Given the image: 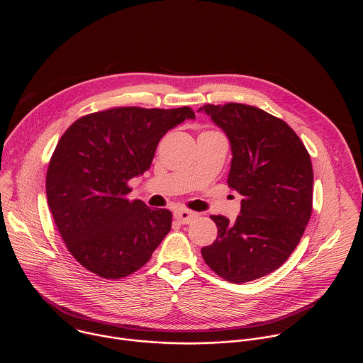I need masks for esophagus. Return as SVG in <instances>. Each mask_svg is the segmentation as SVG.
<instances>
[{
    "mask_svg": "<svg viewBox=\"0 0 363 363\" xmlns=\"http://www.w3.org/2000/svg\"><path fill=\"white\" fill-rule=\"evenodd\" d=\"M174 216H175V218H177L179 223H182V224H189L195 217H198L196 213H192V211H189V210H177Z\"/></svg>",
    "mask_w": 363,
    "mask_h": 363,
    "instance_id": "esophagus-1",
    "label": "esophagus"
}]
</instances>
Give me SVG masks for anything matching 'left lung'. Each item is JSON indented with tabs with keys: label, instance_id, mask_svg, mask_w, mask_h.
<instances>
[{
	"label": "left lung",
	"instance_id": "obj_1",
	"mask_svg": "<svg viewBox=\"0 0 363 363\" xmlns=\"http://www.w3.org/2000/svg\"><path fill=\"white\" fill-rule=\"evenodd\" d=\"M230 139L228 186L241 199L234 223L211 216L218 237L201 248L214 273L245 283L277 270L297 247L312 216L313 168L296 132L281 119L242 103L203 105Z\"/></svg>",
	"mask_w": 363,
	"mask_h": 363
}]
</instances>
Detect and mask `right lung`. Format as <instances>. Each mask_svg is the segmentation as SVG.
Instances as JSON below:
<instances>
[{"instance_id":"1","label":"right lung","mask_w":363,"mask_h":363,"mask_svg":"<svg viewBox=\"0 0 363 363\" xmlns=\"http://www.w3.org/2000/svg\"><path fill=\"white\" fill-rule=\"evenodd\" d=\"M191 108H113L77 119L60 138L45 192L56 227L76 260L103 279L145 266L171 230L172 214L128 199L129 179L150 168L161 138Z\"/></svg>"}]
</instances>
